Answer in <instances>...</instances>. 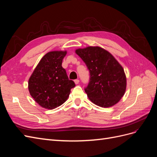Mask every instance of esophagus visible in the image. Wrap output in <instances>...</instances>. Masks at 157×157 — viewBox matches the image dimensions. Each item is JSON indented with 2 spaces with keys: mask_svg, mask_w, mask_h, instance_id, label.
<instances>
[{
  "mask_svg": "<svg viewBox=\"0 0 157 157\" xmlns=\"http://www.w3.org/2000/svg\"><path fill=\"white\" fill-rule=\"evenodd\" d=\"M74 82L75 83V84H78L79 83V80L78 79H76L74 80Z\"/></svg>",
  "mask_w": 157,
  "mask_h": 157,
  "instance_id": "esophagus-1",
  "label": "esophagus"
}]
</instances>
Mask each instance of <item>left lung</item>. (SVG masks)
<instances>
[{
	"label": "left lung",
	"mask_w": 157,
	"mask_h": 157,
	"mask_svg": "<svg viewBox=\"0 0 157 157\" xmlns=\"http://www.w3.org/2000/svg\"><path fill=\"white\" fill-rule=\"evenodd\" d=\"M90 72V82L84 89L90 100L102 107L113 106L124 96L126 77L113 56L99 46L75 50Z\"/></svg>",
	"instance_id": "left-lung-1"
}]
</instances>
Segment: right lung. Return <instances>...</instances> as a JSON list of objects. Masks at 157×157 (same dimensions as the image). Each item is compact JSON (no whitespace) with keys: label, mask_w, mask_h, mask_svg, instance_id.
Instances as JSON below:
<instances>
[{"label":"right lung","mask_w":157,"mask_h":157,"mask_svg":"<svg viewBox=\"0 0 157 157\" xmlns=\"http://www.w3.org/2000/svg\"><path fill=\"white\" fill-rule=\"evenodd\" d=\"M66 54L67 51H52L45 54L29 79L31 96L42 107L53 109L62 105L71 89L75 86L61 66Z\"/></svg>","instance_id":"add662e5"}]
</instances>
